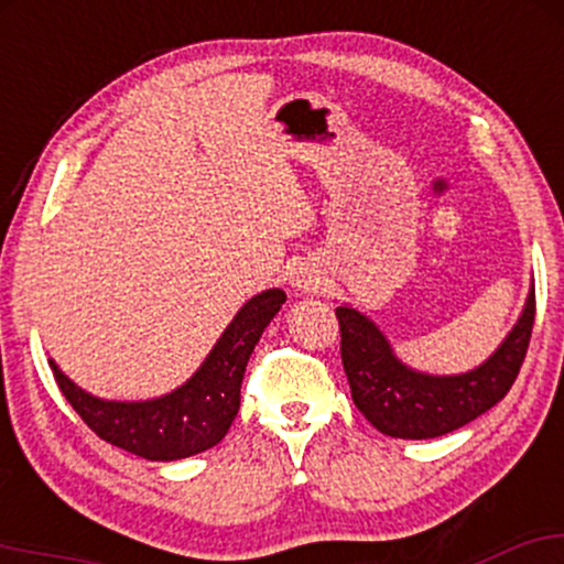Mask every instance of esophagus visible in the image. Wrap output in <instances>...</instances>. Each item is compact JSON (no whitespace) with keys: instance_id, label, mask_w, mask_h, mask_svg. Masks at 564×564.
I'll list each match as a JSON object with an SVG mask.
<instances>
[{"instance_id":"esophagus-1","label":"esophagus","mask_w":564,"mask_h":564,"mask_svg":"<svg viewBox=\"0 0 564 564\" xmlns=\"http://www.w3.org/2000/svg\"><path fill=\"white\" fill-rule=\"evenodd\" d=\"M292 282H295V288L303 292H316L321 288V276L316 269H311V267H300L295 276H292Z\"/></svg>"}]
</instances>
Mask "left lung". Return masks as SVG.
Segmentation results:
<instances>
[{
	"instance_id": "left-lung-1",
	"label": "left lung",
	"mask_w": 564,
	"mask_h": 564,
	"mask_svg": "<svg viewBox=\"0 0 564 564\" xmlns=\"http://www.w3.org/2000/svg\"><path fill=\"white\" fill-rule=\"evenodd\" d=\"M336 318L341 334V365L355 406L383 435L425 441L469 425L510 391L529 352L536 292L529 295L523 316L500 349L464 376L437 378L409 370L393 357L386 336L362 313L339 305Z\"/></svg>"
}]
</instances>
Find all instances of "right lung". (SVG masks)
<instances>
[{
	"instance_id": "obj_1",
	"label": "right lung",
	"mask_w": 564,
	"mask_h": 564,
	"mask_svg": "<svg viewBox=\"0 0 564 564\" xmlns=\"http://www.w3.org/2000/svg\"><path fill=\"white\" fill-rule=\"evenodd\" d=\"M288 300L267 290L248 300L196 376L178 391L152 401H104L77 389L51 362L54 378L72 409L106 443L150 460H175L212 448L228 435L240 409V383L256 341Z\"/></svg>"
}]
</instances>
